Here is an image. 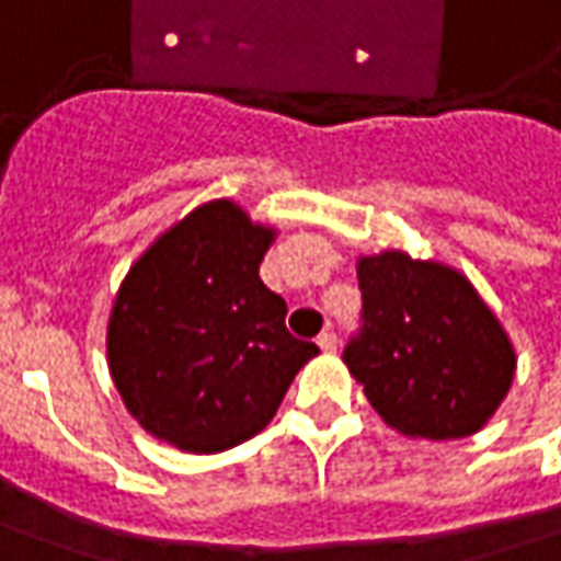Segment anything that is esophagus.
Listing matches in <instances>:
<instances>
[{
  "label": "esophagus",
  "instance_id": "esophagus-1",
  "mask_svg": "<svg viewBox=\"0 0 561 561\" xmlns=\"http://www.w3.org/2000/svg\"><path fill=\"white\" fill-rule=\"evenodd\" d=\"M336 333H330V330H327V333H321V336H318V348H321V352H327V355H330V352H336Z\"/></svg>",
  "mask_w": 561,
  "mask_h": 561
}]
</instances>
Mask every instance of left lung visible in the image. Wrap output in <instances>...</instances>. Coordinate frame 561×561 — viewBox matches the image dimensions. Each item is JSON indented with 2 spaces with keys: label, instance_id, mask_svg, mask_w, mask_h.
<instances>
[{
  "label": "left lung",
  "instance_id": "left-lung-1",
  "mask_svg": "<svg viewBox=\"0 0 561 561\" xmlns=\"http://www.w3.org/2000/svg\"><path fill=\"white\" fill-rule=\"evenodd\" d=\"M364 327L342 360L401 435L479 432L516 377V348L469 277L404 250L358 259Z\"/></svg>",
  "mask_w": 561,
  "mask_h": 561
}]
</instances>
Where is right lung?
<instances>
[{"label":"right lung","mask_w":561,"mask_h":561,"mask_svg":"<svg viewBox=\"0 0 561 561\" xmlns=\"http://www.w3.org/2000/svg\"><path fill=\"white\" fill-rule=\"evenodd\" d=\"M274 234L234 201H209L157 237L119 284L107 364L153 438L187 454L253 438L318 355L314 342L289 336L287 302L259 277Z\"/></svg>","instance_id":"right-lung-1"}]
</instances>
